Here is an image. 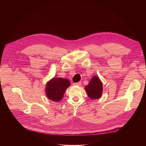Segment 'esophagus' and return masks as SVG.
Wrapping results in <instances>:
<instances>
[{"instance_id": "obj_1", "label": "esophagus", "mask_w": 146, "mask_h": 146, "mask_svg": "<svg viewBox=\"0 0 146 146\" xmlns=\"http://www.w3.org/2000/svg\"><path fill=\"white\" fill-rule=\"evenodd\" d=\"M82 84V82H78V83H75L73 84L74 85H80Z\"/></svg>"}]
</instances>
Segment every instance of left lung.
Listing matches in <instances>:
<instances>
[{"label": "left lung", "mask_w": 146, "mask_h": 146, "mask_svg": "<svg viewBox=\"0 0 146 146\" xmlns=\"http://www.w3.org/2000/svg\"><path fill=\"white\" fill-rule=\"evenodd\" d=\"M88 96L92 100L100 98L102 93V83L98 76H94L85 86Z\"/></svg>", "instance_id": "1"}]
</instances>
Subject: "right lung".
I'll return each mask as SVG.
<instances>
[{
  "instance_id": "add662e5",
  "label": "right lung",
  "mask_w": 146,
  "mask_h": 146,
  "mask_svg": "<svg viewBox=\"0 0 146 146\" xmlns=\"http://www.w3.org/2000/svg\"><path fill=\"white\" fill-rule=\"evenodd\" d=\"M70 82L63 78H54L46 84L45 92L47 97L54 102L60 101L62 99L63 94L69 86Z\"/></svg>"
}]
</instances>
